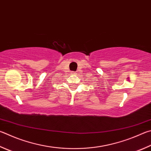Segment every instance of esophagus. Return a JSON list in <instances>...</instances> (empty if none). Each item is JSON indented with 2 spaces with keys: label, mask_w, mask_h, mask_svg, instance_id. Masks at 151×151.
<instances>
[{
  "label": "esophagus",
  "mask_w": 151,
  "mask_h": 151,
  "mask_svg": "<svg viewBox=\"0 0 151 151\" xmlns=\"http://www.w3.org/2000/svg\"><path fill=\"white\" fill-rule=\"evenodd\" d=\"M71 74H72V75H76V73L75 72H74V71H73V72L72 73H71Z\"/></svg>",
  "instance_id": "34e87169"
}]
</instances>
